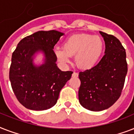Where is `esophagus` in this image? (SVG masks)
Returning <instances> with one entry per match:
<instances>
[{"instance_id": "esophagus-1", "label": "esophagus", "mask_w": 134, "mask_h": 134, "mask_svg": "<svg viewBox=\"0 0 134 134\" xmlns=\"http://www.w3.org/2000/svg\"><path fill=\"white\" fill-rule=\"evenodd\" d=\"M79 76V74L76 73V72H74L72 74V77H78Z\"/></svg>"}]
</instances>
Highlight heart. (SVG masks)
Wrapping results in <instances>:
<instances>
[{
    "label": "heart",
    "mask_w": 134,
    "mask_h": 134,
    "mask_svg": "<svg viewBox=\"0 0 134 134\" xmlns=\"http://www.w3.org/2000/svg\"><path fill=\"white\" fill-rule=\"evenodd\" d=\"M63 48L55 47L54 54L63 64L71 62L75 55L76 64L82 69H90L97 65L104 51V42L99 37L89 34H76L67 37Z\"/></svg>",
    "instance_id": "1"
}]
</instances>
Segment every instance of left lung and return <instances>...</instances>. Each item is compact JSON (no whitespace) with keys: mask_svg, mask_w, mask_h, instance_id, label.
<instances>
[{"mask_svg":"<svg viewBox=\"0 0 134 134\" xmlns=\"http://www.w3.org/2000/svg\"><path fill=\"white\" fill-rule=\"evenodd\" d=\"M105 42V55L95 67L81 71L79 100L83 108L101 111L118 99L127 74L126 51L115 37L99 31Z\"/></svg>","mask_w":134,"mask_h":134,"instance_id":"left-lung-1","label":"left lung"}]
</instances>
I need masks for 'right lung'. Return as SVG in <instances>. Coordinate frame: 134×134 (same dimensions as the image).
Instances as JSON below:
<instances>
[{
    "label": "right lung",
    "instance_id": "right-lung-1",
    "mask_svg": "<svg viewBox=\"0 0 134 134\" xmlns=\"http://www.w3.org/2000/svg\"><path fill=\"white\" fill-rule=\"evenodd\" d=\"M63 35L55 30L37 31L22 39L12 53L9 80L17 99L26 108L44 110L53 107L71 79L73 72L59 69L53 50ZM40 53L43 60L35 63Z\"/></svg>",
    "mask_w": 134,
    "mask_h": 134
}]
</instances>
